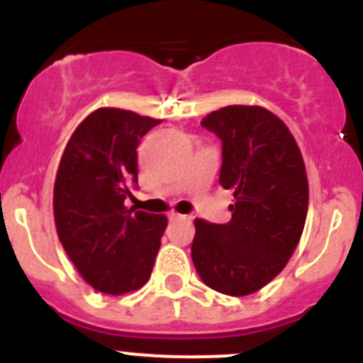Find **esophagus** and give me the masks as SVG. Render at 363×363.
Returning <instances> with one entry per match:
<instances>
[{
  "mask_svg": "<svg viewBox=\"0 0 363 363\" xmlns=\"http://www.w3.org/2000/svg\"><path fill=\"white\" fill-rule=\"evenodd\" d=\"M169 218H171V220H179V218H185L184 214H179V213H171L169 214Z\"/></svg>",
  "mask_w": 363,
  "mask_h": 363,
  "instance_id": "1",
  "label": "esophagus"
}]
</instances>
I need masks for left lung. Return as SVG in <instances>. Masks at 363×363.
<instances>
[{
    "label": "left lung",
    "mask_w": 363,
    "mask_h": 363,
    "mask_svg": "<svg viewBox=\"0 0 363 363\" xmlns=\"http://www.w3.org/2000/svg\"><path fill=\"white\" fill-rule=\"evenodd\" d=\"M221 140L220 185L234 196L227 223L194 220L191 256L211 289L247 296L277 278L303 233L309 184L289 127L259 105H229L201 120Z\"/></svg>",
    "instance_id": "obj_1"
}]
</instances>
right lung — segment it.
<instances>
[{
  "label": "right lung",
  "mask_w": 363,
  "mask_h": 363,
  "mask_svg": "<svg viewBox=\"0 0 363 363\" xmlns=\"http://www.w3.org/2000/svg\"><path fill=\"white\" fill-rule=\"evenodd\" d=\"M162 120L99 107L70 136L54 182V223L74 267L92 289L133 293L147 284L165 214L125 207L138 184L140 140Z\"/></svg>",
  "instance_id": "1"
}]
</instances>
